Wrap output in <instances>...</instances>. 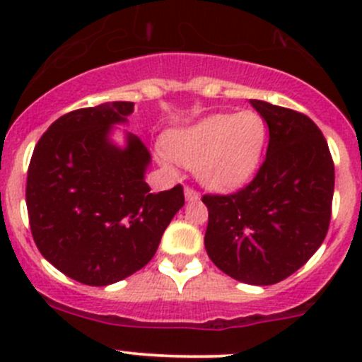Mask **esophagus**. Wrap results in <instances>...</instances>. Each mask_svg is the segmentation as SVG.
<instances>
[{
    "instance_id": "34e87169",
    "label": "esophagus",
    "mask_w": 362,
    "mask_h": 362,
    "mask_svg": "<svg viewBox=\"0 0 362 362\" xmlns=\"http://www.w3.org/2000/svg\"><path fill=\"white\" fill-rule=\"evenodd\" d=\"M184 194H185V199H187L189 203L198 202V199H199V192L194 191V189H192V187H185L184 189Z\"/></svg>"
}]
</instances>
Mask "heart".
Wrapping results in <instances>:
<instances>
[{
    "mask_svg": "<svg viewBox=\"0 0 362 362\" xmlns=\"http://www.w3.org/2000/svg\"><path fill=\"white\" fill-rule=\"evenodd\" d=\"M266 136L268 127L257 112L217 113L168 134L166 152H159V160L166 168L173 160L194 168L203 185L228 191L255 173Z\"/></svg>",
    "mask_w": 362,
    "mask_h": 362,
    "instance_id": "obj_1",
    "label": "heart"
}]
</instances>
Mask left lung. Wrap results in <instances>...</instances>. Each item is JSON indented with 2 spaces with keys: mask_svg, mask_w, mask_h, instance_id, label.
<instances>
[{
  "mask_svg": "<svg viewBox=\"0 0 362 362\" xmlns=\"http://www.w3.org/2000/svg\"><path fill=\"white\" fill-rule=\"evenodd\" d=\"M269 129L266 159L233 194H204V249L226 275L272 286L322 245L331 221L334 164L326 138L305 113L250 100Z\"/></svg>",
  "mask_w": 362,
  "mask_h": 362,
  "instance_id": "8db88e82",
  "label": "left lung"
}]
</instances>
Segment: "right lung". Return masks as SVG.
Wrapping results in <instances>:
<instances>
[{
    "mask_svg": "<svg viewBox=\"0 0 362 362\" xmlns=\"http://www.w3.org/2000/svg\"><path fill=\"white\" fill-rule=\"evenodd\" d=\"M134 110L129 101L80 108L43 133L28 168L25 204L36 247L61 273L86 286H110L144 268L184 206V189L154 194L145 182L147 145L112 127Z\"/></svg>",
    "mask_w": 362,
    "mask_h": 362,
    "instance_id": "obj_1",
    "label": "right lung"
}]
</instances>
